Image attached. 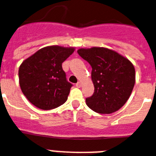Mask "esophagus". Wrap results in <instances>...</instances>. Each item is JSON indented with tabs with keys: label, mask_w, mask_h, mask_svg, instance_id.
Returning <instances> with one entry per match:
<instances>
[{
	"label": "esophagus",
	"mask_w": 156,
	"mask_h": 156,
	"mask_svg": "<svg viewBox=\"0 0 156 156\" xmlns=\"http://www.w3.org/2000/svg\"><path fill=\"white\" fill-rule=\"evenodd\" d=\"M76 87H78V88H80V87H82V83H81L80 82H77V83H76Z\"/></svg>",
	"instance_id": "34e87169"
}]
</instances>
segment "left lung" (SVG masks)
Listing matches in <instances>:
<instances>
[{"mask_svg": "<svg viewBox=\"0 0 156 156\" xmlns=\"http://www.w3.org/2000/svg\"><path fill=\"white\" fill-rule=\"evenodd\" d=\"M78 53L92 67L94 92L86 99L87 106L99 114L119 111L130 98L135 86V70L131 61L104 47L82 48Z\"/></svg>", "mask_w": 156, "mask_h": 156, "instance_id": "left-lung-1", "label": "left lung"}]
</instances>
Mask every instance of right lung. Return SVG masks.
<instances>
[{
	"instance_id": "1",
	"label": "right lung",
	"mask_w": 156,
	"mask_h": 156,
	"mask_svg": "<svg viewBox=\"0 0 156 156\" xmlns=\"http://www.w3.org/2000/svg\"><path fill=\"white\" fill-rule=\"evenodd\" d=\"M74 50V47L46 46L21 63L19 84L24 95L35 107L48 111L65 103L72 84L67 82L62 65Z\"/></svg>"
}]
</instances>
